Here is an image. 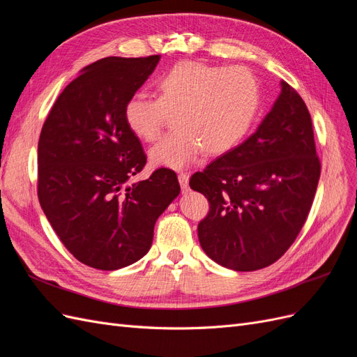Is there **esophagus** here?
I'll use <instances>...</instances> for the list:
<instances>
[{"instance_id":"1","label":"esophagus","mask_w":357,"mask_h":357,"mask_svg":"<svg viewBox=\"0 0 357 357\" xmlns=\"http://www.w3.org/2000/svg\"><path fill=\"white\" fill-rule=\"evenodd\" d=\"M178 183L181 186V192L183 193H188L189 192V174L186 172H180L178 174Z\"/></svg>"}]
</instances>
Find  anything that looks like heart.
Returning <instances> with one entry per match:
<instances>
[{"label":"heart","instance_id":"obj_1","mask_svg":"<svg viewBox=\"0 0 357 357\" xmlns=\"http://www.w3.org/2000/svg\"><path fill=\"white\" fill-rule=\"evenodd\" d=\"M158 98L138 92L123 107L129 131L143 142L158 138L168 114L176 131L149 150L156 168L181 169L202 152L218 156L238 146L252 128L261 92L253 73L180 61L155 79Z\"/></svg>","mask_w":357,"mask_h":357}]
</instances>
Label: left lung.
I'll return each instance as SVG.
<instances>
[{"label": "left lung", "mask_w": 357, "mask_h": 357, "mask_svg": "<svg viewBox=\"0 0 357 357\" xmlns=\"http://www.w3.org/2000/svg\"><path fill=\"white\" fill-rule=\"evenodd\" d=\"M280 86L256 132L189 181L210 202L198 225L202 250L234 271H256L286 253L320 178L310 112L290 84Z\"/></svg>", "instance_id": "left-lung-1"}]
</instances>
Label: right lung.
Returning a JSON list of instances; mask_svg holds the SVG:
<instances>
[{"mask_svg": "<svg viewBox=\"0 0 357 357\" xmlns=\"http://www.w3.org/2000/svg\"><path fill=\"white\" fill-rule=\"evenodd\" d=\"M160 56H110L83 68L53 104L38 139V201L62 244L82 264L113 271L152 247L159 215L180 193L174 171L146 165L123 107Z\"/></svg>", "mask_w": 357, "mask_h": 357, "instance_id": "add662e5", "label": "right lung"}]
</instances>
